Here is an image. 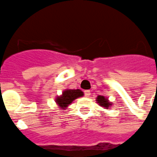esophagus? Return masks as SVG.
Masks as SVG:
<instances>
[{
  "label": "esophagus",
  "instance_id": "obj_1",
  "mask_svg": "<svg viewBox=\"0 0 157 157\" xmlns=\"http://www.w3.org/2000/svg\"><path fill=\"white\" fill-rule=\"evenodd\" d=\"M85 95H86V97L90 96V90H85Z\"/></svg>",
  "mask_w": 157,
  "mask_h": 157
}]
</instances>
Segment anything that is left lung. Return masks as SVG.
<instances>
[{"label": "left lung", "mask_w": 157, "mask_h": 157, "mask_svg": "<svg viewBox=\"0 0 157 157\" xmlns=\"http://www.w3.org/2000/svg\"><path fill=\"white\" fill-rule=\"evenodd\" d=\"M96 101L100 106H102V107H105L106 109L108 108H110V106L112 105L111 103H109V101L108 100L107 98H105V96H103V95H99L96 98Z\"/></svg>", "instance_id": "8db88e82"}]
</instances>
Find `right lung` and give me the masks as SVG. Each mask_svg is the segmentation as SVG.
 Returning a JSON list of instances; mask_svg holds the SVG:
<instances>
[{"label": "right lung", "instance_id": "obj_1", "mask_svg": "<svg viewBox=\"0 0 157 157\" xmlns=\"http://www.w3.org/2000/svg\"><path fill=\"white\" fill-rule=\"evenodd\" d=\"M83 92L81 90H65L63 92V94L61 96H57L56 98V103L61 109H65L72 103L74 100L77 98L83 96Z\"/></svg>", "mask_w": 157, "mask_h": 157}]
</instances>
